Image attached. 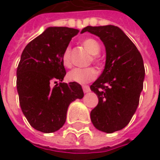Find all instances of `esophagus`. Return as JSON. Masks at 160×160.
<instances>
[{
  "label": "esophagus",
  "instance_id": "esophagus-1",
  "mask_svg": "<svg viewBox=\"0 0 160 160\" xmlns=\"http://www.w3.org/2000/svg\"><path fill=\"white\" fill-rule=\"evenodd\" d=\"M82 89H83V92H89L91 91L90 87H89V86H87V85L82 86Z\"/></svg>",
  "mask_w": 160,
  "mask_h": 160
}]
</instances>
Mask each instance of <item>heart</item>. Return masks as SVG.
<instances>
[{
  "instance_id": "heart-1",
  "label": "heart",
  "mask_w": 160,
  "mask_h": 160,
  "mask_svg": "<svg viewBox=\"0 0 160 160\" xmlns=\"http://www.w3.org/2000/svg\"><path fill=\"white\" fill-rule=\"evenodd\" d=\"M81 44L88 51L89 53L96 55L100 52V46L98 42L93 39H84L81 42ZM92 61L98 63V60L95 56H92ZM62 63L63 65L69 68L72 67L71 61V49L69 47L65 49L62 54ZM97 76V71L93 68H74L68 74V79L72 82H77L80 84H85L93 80Z\"/></svg>"
}]
</instances>
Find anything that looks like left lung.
Masks as SVG:
<instances>
[{
    "instance_id": "8db88e82",
    "label": "left lung",
    "mask_w": 160,
    "mask_h": 160,
    "mask_svg": "<svg viewBox=\"0 0 160 160\" xmlns=\"http://www.w3.org/2000/svg\"><path fill=\"white\" fill-rule=\"evenodd\" d=\"M86 31L98 36L107 52L105 69L90 87L98 97L91 120L97 130L112 133L126 127L137 109L144 87V61L119 28L88 26L81 33Z\"/></svg>"
}]
</instances>
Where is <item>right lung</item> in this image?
Listing matches in <instances>:
<instances>
[{
  "label": "right lung",
  "instance_id": "right-lung-1",
  "mask_svg": "<svg viewBox=\"0 0 160 160\" xmlns=\"http://www.w3.org/2000/svg\"><path fill=\"white\" fill-rule=\"evenodd\" d=\"M78 33L75 28L50 27L21 54L16 70L19 104L31 127L42 132L62 128L70 103L84 95L79 83L62 82L66 75L62 54Z\"/></svg>",
  "mask_w": 160,
  "mask_h": 160
}]
</instances>
